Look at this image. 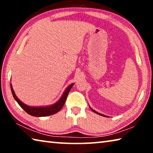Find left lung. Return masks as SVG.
<instances>
[{
    "instance_id": "obj_1",
    "label": "left lung",
    "mask_w": 153,
    "mask_h": 153,
    "mask_svg": "<svg viewBox=\"0 0 153 153\" xmlns=\"http://www.w3.org/2000/svg\"><path fill=\"white\" fill-rule=\"evenodd\" d=\"M91 110L93 111V112L95 113H97V114H98V115H101V116H105V117H107V116H106V115H102V114H101V113H99L97 112V111H95L94 110H93L92 108H91Z\"/></svg>"
}]
</instances>
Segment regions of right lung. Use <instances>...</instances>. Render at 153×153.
Masks as SVG:
<instances>
[{"label":"right lung","mask_w":153,"mask_h":153,"mask_svg":"<svg viewBox=\"0 0 153 153\" xmlns=\"http://www.w3.org/2000/svg\"><path fill=\"white\" fill-rule=\"evenodd\" d=\"M73 86H74V84H72L71 85H69V86L67 88V89L65 90V91L64 92L63 96H62L59 101L56 102L55 104H54L51 106H48V107H29V106L25 105L24 103H23L22 101H20L19 98L16 97V95L15 94L14 90L13 89L11 84V90L15 100H16L18 104L19 105L20 107H22L27 113H28L30 115L35 116V117H46V116L53 115V114L59 112V111L61 109L62 107H63L65 102L67 95H68L69 91H70Z\"/></svg>","instance_id":"obj_1"}]
</instances>
